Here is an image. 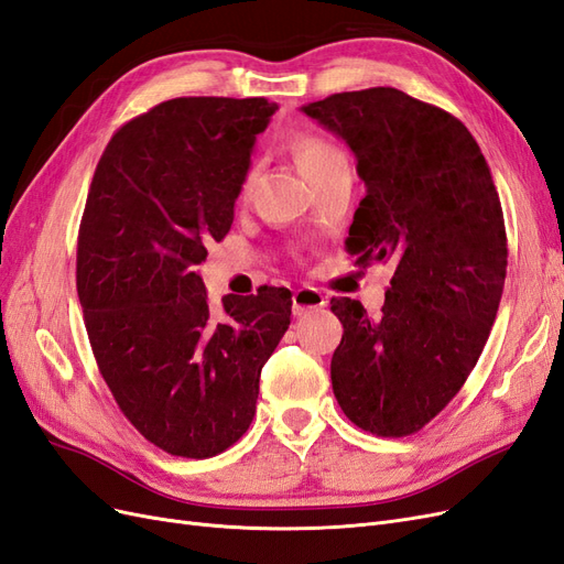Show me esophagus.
Masks as SVG:
<instances>
[{"mask_svg":"<svg viewBox=\"0 0 564 564\" xmlns=\"http://www.w3.org/2000/svg\"><path fill=\"white\" fill-rule=\"evenodd\" d=\"M324 305H327V299H324L313 286H303V289H299V292H294V296H292L294 315H308V313H315V311L324 308Z\"/></svg>","mask_w":564,"mask_h":564,"instance_id":"1","label":"esophagus"}]
</instances>
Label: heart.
<instances>
[{
	"mask_svg": "<svg viewBox=\"0 0 564 564\" xmlns=\"http://www.w3.org/2000/svg\"><path fill=\"white\" fill-rule=\"evenodd\" d=\"M292 152L301 166V172L305 174L308 181L319 178L322 174L332 172L336 166H348V158L344 148L334 143L327 135L319 133H299L292 139ZM253 178L256 172L253 169H247L245 178L240 181V187H237V199L247 202L251 191H253Z\"/></svg>",
	"mask_w": 564,
	"mask_h": 564,
	"instance_id": "heart-1",
	"label": "heart"
}]
</instances>
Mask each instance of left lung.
<instances>
[{"label":"left lung","mask_w":564,"mask_h":564,"mask_svg":"<svg viewBox=\"0 0 564 564\" xmlns=\"http://www.w3.org/2000/svg\"><path fill=\"white\" fill-rule=\"evenodd\" d=\"M303 112L350 145L367 185L348 253L392 270L379 317L332 299L344 324L334 395L367 433H419L466 383L497 317L508 265L499 193L464 122L400 89L334 94Z\"/></svg>","instance_id":"left-lung-1"}]
</instances>
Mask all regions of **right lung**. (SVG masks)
Masks as SVG:
<instances>
[{"mask_svg":"<svg viewBox=\"0 0 564 564\" xmlns=\"http://www.w3.org/2000/svg\"><path fill=\"white\" fill-rule=\"evenodd\" d=\"M265 98H172L133 117L98 160L77 237V296L96 365L122 414L185 458L232 447L261 369L289 327V289L226 296L195 272L228 235Z\"/></svg>","mask_w":564,"mask_h":564,"instance_id":"1","label":"right lung"}]
</instances>
